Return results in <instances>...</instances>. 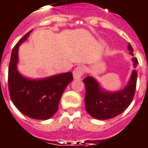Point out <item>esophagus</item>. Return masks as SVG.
<instances>
[{"mask_svg": "<svg viewBox=\"0 0 148 148\" xmlns=\"http://www.w3.org/2000/svg\"><path fill=\"white\" fill-rule=\"evenodd\" d=\"M85 73V68L82 66H77L73 71V76L74 79H80Z\"/></svg>", "mask_w": 148, "mask_h": 148, "instance_id": "1", "label": "esophagus"}]
</instances>
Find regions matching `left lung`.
<instances>
[{
	"mask_svg": "<svg viewBox=\"0 0 148 148\" xmlns=\"http://www.w3.org/2000/svg\"><path fill=\"white\" fill-rule=\"evenodd\" d=\"M128 50L132 56L133 48L128 44ZM134 68L138 65L136 58H132ZM137 71L133 70L127 85L122 90L110 92L102 88L95 78L87 76L83 79L86 86L85 104L86 110L92 117L97 119H109L123 113L132 103L135 95Z\"/></svg>",
	"mask_w": 148,
	"mask_h": 148,
	"instance_id": "1",
	"label": "left lung"
}]
</instances>
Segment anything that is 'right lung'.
Here are the masks:
<instances>
[{
    "label": "right lung",
    "mask_w": 148,
    "mask_h": 148,
    "mask_svg": "<svg viewBox=\"0 0 148 148\" xmlns=\"http://www.w3.org/2000/svg\"><path fill=\"white\" fill-rule=\"evenodd\" d=\"M29 31L13 47L9 66V90L12 102L21 113L34 119L46 120L53 116L65 89L73 80L71 72L32 79L17 71L18 49L30 34Z\"/></svg>",
    "instance_id": "obj_1"
}]
</instances>
